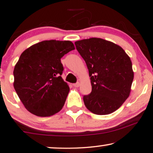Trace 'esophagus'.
Instances as JSON below:
<instances>
[{"label": "esophagus", "mask_w": 153, "mask_h": 153, "mask_svg": "<svg viewBox=\"0 0 153 153\" xmlns=\"http://www.w3.org/2000/svg\"><path fill=\"white\" fill-rule=\"evenodd\" d=\"M72 85L75 88H78L79 86L80 85V83H79V82H77V83H73Z\"/></svg>", "instance_id": "obj_1"}]
</instances>
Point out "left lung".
Wrapping results in <instances>:
<instances>
[{"label":"left lung","mask_w":153,"mask_h":153,"mask_svg":"<svg viewBox=\"0 0 153 153\" xmlns=\"http://www.w3.org/2000/svg\"><path fill=\"white\" fill-rule=\"evenodd\" d=\"M87 65L92 92L83 97L92 113L108 114L121 106L129 97L134 79L132 62L120 46L100 38L74 43Z\"/></svg>","instance_id":"left-lung-1"}]
</instances>
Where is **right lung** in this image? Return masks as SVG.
Wrapping results in <instances>:
<instances>
[{
  "instance_id": "add662e5",
  "label": "right lung",
  "mask_w": 153,
  "mask_h": 153,
  "mask_svg": "<svg viewBox=\"0 0 153 153\" xmlns=\"http://www.w3.org/2000/svg\"><path fill=\"white\" fill-rule=\"evenodd\" d=\"M70 41H43L22 53L14 70V88L31 113L50 117L63 108L70 88L61 75V59L74 50Z\"/></svg>"
}]
</instances>
